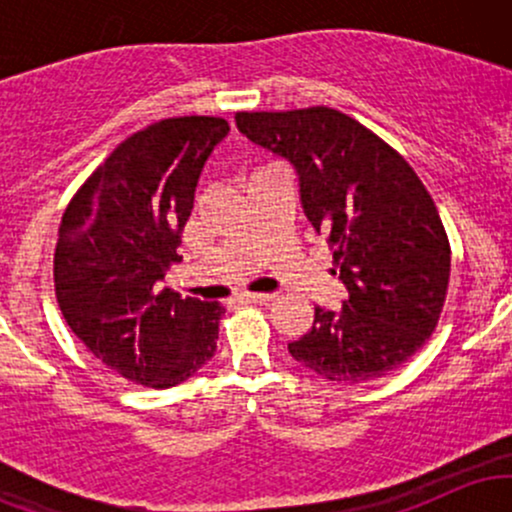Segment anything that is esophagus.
Instances as JSON below:
<instances>
[{"instance_id":"esophagus-1","label":"esophagus","mask_w":512,"mask_h":512,"mask_svg":"<svg viewBox=\"0 0 512 512\" xmlns=\"http://www.w3.org/2000/svg\"><path fill=\"white\" fill-rule=\"evenodd\" d=\"M274 293H240V301L245 303H272Z\"/></svg>"}]
</instances>
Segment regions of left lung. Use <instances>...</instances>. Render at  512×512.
<instances>
[{
    "mask_svg": "<svg viewBox=\"0 0 512 512\" xmlns=\"http://www.w3.org/2000/svg\"><path fill=\"white\" fill-rule=\"evenodd\" d=\"M236 125L296 168L305 216L349 291L342 310L315 308L289 354L351 385L402 366L436 330L450 281L448 233L424 182L378 134L325 105L238 113Z\"/></svg>",
    "mask_w": 512,
    "mask_h": 512,
    "instance_id": "obj_1",
    "label": "left lung"
}]
</instances>
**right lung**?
<instances>
[{
	"label": "right lung",
	"instance_id": "obj_1",
	"mask_svg": "<svg viewBox=\"0 0 512 512\" xmlns=\"http://www.w3.org/2000/svg\"><path fill=\"white\" fill-rule=\"evenodd\" d=\"M223 117H168L127 137L67 204L55 296L86 349L132 383L166 390L214 356L219 303L163 289Z\"/></svg>",
	"mask_w": 512,
	"mask_h": 512
}]
</instances>
